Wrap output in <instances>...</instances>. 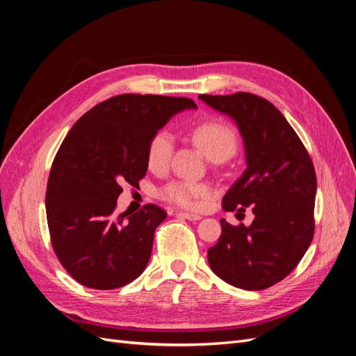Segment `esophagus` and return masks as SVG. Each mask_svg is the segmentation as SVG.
Segmentation results:
<instances>
[{
	"instance_id": "1",
	"label": "esophagus",
	"mask_w": 356,
	"mask_h": 356,
	"mask_svg": "<svg viewBox=\"0 0 356 356\" xmlns=\"http://www.w3.org/2000/svg\"><path fill=\"white\" fill-rule=\"evenodd\" d=\"M177 215H179L181 218H186V220H190V221H199V220H202V215H197V213H190V212H178Z\"/></svg>"
}]
</instances>
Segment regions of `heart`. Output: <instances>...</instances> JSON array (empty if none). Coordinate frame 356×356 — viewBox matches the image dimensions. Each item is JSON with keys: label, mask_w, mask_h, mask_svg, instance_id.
<instances>
[{"label": "heart", "mask_w": 356, "mask_h": 356, "mask_svg": "<svg viewBox=\"0 0 356 356\" xmlns=\"http://www.w3.org/2000/svg\"><path fill=\"white\" fill-rule=\"evenodd\" d=\"M193 141L211 160L229 159L238 148V135L234 129L217 118H209L197 123L190 131ZM174 152V135L166 129H160L147 145V165L154 172L165 170ZM211 195V186L204 182H193L186 179L170 181L161 188L160 196L163 200L181 208H196L204 197Z\"/></svg>", "instance_id": "1"}]
</instances>
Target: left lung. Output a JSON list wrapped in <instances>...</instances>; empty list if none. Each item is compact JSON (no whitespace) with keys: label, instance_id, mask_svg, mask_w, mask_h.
<instances>
[{"label":"left lung","instance_id":"1","mask_svg":"<svg viewBox=\"0 0 356 356\" xmlns=\"http://www.w3.org/2000/svg\"><path fill=\"white\" fill-rule=\"evenodd\" d=\"M229 114L245 143L246 170L222 197V209L255 218L250 227L221 220L208 250L212 272L227 284L260 291L281 282L303 258L315 233L316 174L306 147L276 106L248 92L200 95Z\"/></svg>","mask_w":356,"mask_h":356}]
</instances>
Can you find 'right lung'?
I'll return each mask as SVG.
<instances>
[{"mask_svg": "<svg viewBox=\"0 0 356 356\" xmlns=\"http://www.w3.org/2000/svg\"><path fill=\"white\" fill-rule=\"evenodd\" d=\"M196 108L188 98L117 95L83 114L50 169L46 213L59 263L81 285L114 289L144 272L166 212L153 203L117 213L123 184L147 174V145L170 117Z\"/></svg>", "mask_w": 356, "mask_h": 356, "instance_id": "obj_1", "label": "right lung"}]
</instances>
